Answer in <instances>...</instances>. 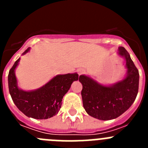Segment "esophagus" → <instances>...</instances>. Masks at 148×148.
Wrapping results in <instances>:
<instances>
[{"label": "esophagus", "mask_w": 148, "mask_h": 148, "mask_svg": "<svg viewBox=\"0 0 148 148\" xmlns=\"http://www.w3.org/2000/svg\"><path fill=\"white\" fill-rule=\"evenodd\" d=\"M78 75H83V74H84V73H85V70H84V69H82V68H81V69L78 70Z\"/></svg>", "instance_id": "obj_1"}]
</instances>
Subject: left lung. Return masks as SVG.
<instances>
[{
  "instance_id": "8db88e82",
  "label": "left lung",
  "mask_w": 148,
  "mask_h": 148,
  "mask_svg": "<svg viewBox=\"0 0 148 148\" xmlns=\"http://www.w3.org/2000/svg\"><path fill=\"white\" fill-rule=\"evenodd\" d=\"M119 54L125 58L127 69V76L121 82L106 87L86 75L79 76L83 86L84 108L90 116L99 120H111L121 116L130 108L138 94V69L123 47L119 48Z\"/></svg>"
}]
</instances>
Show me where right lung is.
I'll return each instance as SVG.
<instances>
[{
  "mask_svg": "<svg viewBox=\"0 0 148 148\" xmlns=\"http://www.w3.org/2000/svg\"><path fill=\"white\" fill-rule=\"evenodd\" d=\"M28 48L23 55L29 52ZM20 58L15 62L8 75L9 90L17 108L28 117L47 119L58 113L64 95L70 90L74 81L78 79L77 73L58 75L42 87L34 91H23L17 86L15 70Z\"/></svg>",
  "mask_w": 148,
  "mask_h": 148,
  "instance_id": "add662e5",
  "label": "right lung"
}]
</instances>
